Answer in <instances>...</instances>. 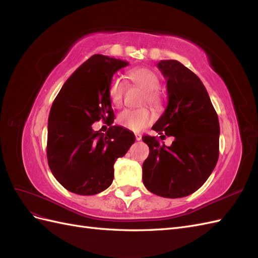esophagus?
Here are the masks:
<instances>
[{
	"label": "esophagus",
	"mask_w": 258,
	"mask_h": 258,
	"mask_svg": "<svg viewBox=\"0 0 258 258\" xmlns=\"http://www.w3.org/2000/svg\"><path fill=\"white\" fill-rule=\"evenodd\" d=\"M135 136H136V140H137V141H140V140L142 139V136L140 135V134H136Z\"/></svg>",
	"instance_id": "1"
}]
</instances>
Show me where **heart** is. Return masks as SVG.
Listing matches in <instances>:
<instances>
[{
	"instance_id": "heart-1",
	"label": "heart",
	"mask_w": 258,
	"mask_h": 258,
	"mask_svg": "<svg viewBox=\"0 0 258 258\" xmlns=\"http://www.w3.org/2000/svg\"><path fill=\"white\" fill-rule=\"evenodd\" d=\"M129 80L138 87L145 91V102L155 110H159L162 106V97L158 91L160 86L159 76L153 70L147 68H137L128 73ZM126 86L123 82L114 77L108 85V96L114 106L119 107L122 104ZM117 121L123 128L140 131L153 121V115L148 108L141 110H124L119 115Z\"/></svg>"
}]
</instances>
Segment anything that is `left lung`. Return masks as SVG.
Segmentation results:
<instances>
[{"mask_svg": "<svg viewBox=\"0 0 258 258\" xmlns=\"http://www.w3.org/2000/svg\"><path fill=\"white\" fill-rule=\"evenodd\" d=\"M157 68L167 80L168 105L153 126L160 138L173 137L170 146L143 136L150 155L143 162V183L165 198H182L199 189L214 170L220 151V122L199 77L176 60Z\"/></svg>", "mask_w": 258, "mask_h": 258, "instance_id": "8db88e82", "label": "left lung"}]
</instances>
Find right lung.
I'll list each match as a JSON object with an SVG mask.
<instances>
[{
    "label": "right lung",
    "instance_id": "right-lung-1",
    "mask_svg": "<svg viewBox=\"0 0 258 258\" xmlns=\"http://www.w3.org/2000/svg\"><path fill=\"white\" fill-rule=\"evenodd\" d=\"M127 61L93 54L62 86L48 117L47 160L51 173L69 191L91 196L113 182L114 163L128 152L136 137L120 126L107 132L92 129L114 112L108 96L113 75Z\"/></svg>",
    "mask_w": 258,
    "mask_h": 258
}]
</instances>
